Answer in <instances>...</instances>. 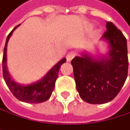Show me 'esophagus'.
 <instances>
[{"mask_svg": "<svg viewBox=\"0 0 130 130\" xmlns=\"http://www.w3.org/2000/svg\"><path fill=\"white\" fill-rule=\"evenodd\" d=\"M76 56V51H71V52H69V53L67 54V56H66V58H67V61L68 62H70V61H71V59L74 57Z\"/></svg>", "mask_w": 130, "mask_h": 130, "instance_id": "esophagus-1", "label": "esophagus"}]
</instances>
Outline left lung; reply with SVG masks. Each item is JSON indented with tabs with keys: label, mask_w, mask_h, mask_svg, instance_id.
Masks as SVG:
<instances>
[{
	"label": "left lung",
	"mask_w": 130,
	"mask_h": 130,
	"mask_svg": "<svg viewBox=\"0 0 130 130\" xmlns=\"http://www.w3.org/2000/svg\"><path fill=\"white\" fill-rule=\"evenodd\" d=\"M106 28L100 40L107 44V53L83 52L71 62L79 97L91 104L113 100L123 87L128 74L126 39L112 22L107 21Z\"/></svg>",
	"instance_id": "left-lung-1"
}]
</instances>
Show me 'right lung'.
I'll list each match as a JSON object with an SVG mask.
<instances>
[{
  "instance_id": "obj_1",
  "label": "right lung",
  "mask_w": 130,
  "mask_h": 130,
  "mask_svg": "<svg viewBox=\"0 0 130 130\" xmlns=\"http://www.w3.org/2000/svg\"><path fill=\"white\" fill-rule=\"evenodd\" d=\"M21 24L16 26L10 32L6 38V44L4 50L3 56V74L6 86L13 94V95L20 101L30 103H39L47 100L52 94L56 80L61 65L66 62V58H62L56 65L49 70V71L39 80L30 84H21L16 82L10 75L7 67V44L15 30Z\"/></svg>"
}]
</instances>
